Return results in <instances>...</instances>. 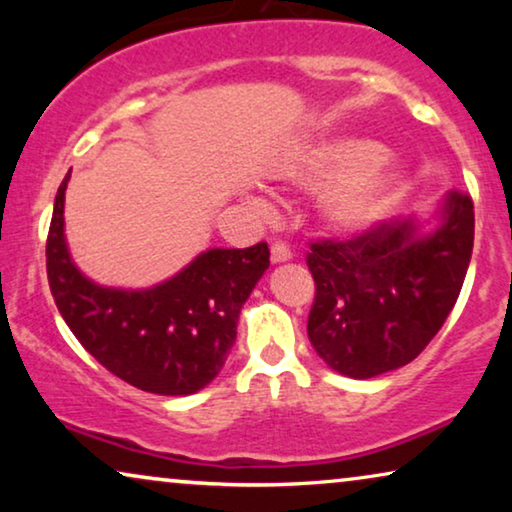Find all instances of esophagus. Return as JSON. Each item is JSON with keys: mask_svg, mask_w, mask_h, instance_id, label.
I'll return each instance as SVG.
<instances>
[{"mask_svg": "<svg viewBox=\"0 0 512 512\" xmlns=\"http://www.w3.org/2000/svg\"><path fill=\"white\" fill-rule=\"evenodd\" d=\"M291 249L289 247H286V244L284 242H275V244H272V247H270V261L272 263H286V261H291Z\"/></svg>", "mask_w": 512, "mask_h": 512, "instance_id": "1", "label": "esophagus"}]
</instances>
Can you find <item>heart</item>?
Listing matches in <instances>:
<instances>
[{
	"mask_svg": "<svg viewBox=\"0 0 512 512\" xmlns=\"http://www.w3.org/2000/svg\"><path fill=\"white\" fill-rule=\"evenodd\" d=\"M279 179L300 191H324L319 219L342 235L380 223L405 188L403 165L382 156L373 139L354 135H326L296 146L279 165Z\"/></svg>",
	"mask_w": 512,
	"mask_h": 512,
	"instance_id": "1",
	"label": "heart"
}]
</instances>
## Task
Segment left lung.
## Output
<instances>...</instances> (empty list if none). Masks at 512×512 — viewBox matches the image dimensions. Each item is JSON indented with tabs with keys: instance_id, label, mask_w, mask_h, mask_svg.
Masks as SVG:
<instances>
[{
	"instance_id": "left-lung-1",
	"label": "left lung",
	"mask_w": 512,
	"mask_h": 512,
	"mask_svg": "<svg viewBox=\"0 0 512 512\" xmlns=\"http://www.w3.org/2000/svg\"><path fill=\"white\" fill-rule=\"evenodd\" d=\"M473 202L450 191L426 219L317 242L307 335L335 373L368 380L417 359L457 303L473 254Z\"/></svg>"
}]
</instances>
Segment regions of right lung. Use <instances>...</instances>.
I'll return each instance as SVG.
<instances>
[{
	"instance_id": "right-lung-1",
	"label": "right lung",
	"mask_w": 512,
	"mask_h": 512,
	"mask_svg": "<svg viewBox=\"0 0 512 512\" xmlns=\"http://www.w3.org/2000/svg\"><path fill=\"white\" fill-rule=\"evenodd\" d=\"M58 188L46 242L55 305L76 340L109 373L160 396H188L221 373L237 338L242 305L270 265V249H207L149 289H116L83 275L65 237Z\"/></svg>"
}]
</instances>
